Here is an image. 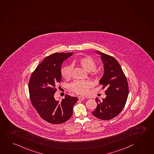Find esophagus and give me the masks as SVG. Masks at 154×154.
<instances>
[{
	"instance_id": "1",
	"label": "esophagus",
	"mask_w": 154,
	"mask_h": 154,
	"mask_svg": "<svg viewBox=\"0 0 154 154\" xmlns=\"http://www.w3.org/2000/svg\"><path fill=\"white\" fill-rule=\"evenodd\" d=\"M78 99L79 100L82 101L84 100V99H85V98L83 97H81V96H79Z\"/></svg>"
}]
</instances>
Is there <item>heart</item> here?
Returning <instances> with one entry per match:
<instances>
[{"mask_svg": "<svg viewBox=\"0 0 154 154\" xmlns=\"http://www.w3.org/2000/svg\"><path fill=\"white\" fill-rule=\"evenodd\" d=\"M79 64L83 67L87 72H90L91 75H98L99 72L95 69L97 64L95 61L91 57H84L78 61ZM73 66L72 64L66 65L63 67L61 70V74L63 78L68 79L72 75ZM91 84L87 80H76L73 81L69 85V89L73 92L78 94L86 95L88 92Z\"/></svg>", "mask_w": 154, "mask_h": 154, "instance_id": "b5f03b06", "label": "heart"}]
</instances>
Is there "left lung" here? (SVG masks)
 Here are the masks:
<instances>
[{"instance_id":"left-lung-1","label":"left lung","mask_w":154,"mask_h":154,"mask_svg":"<svg viewBox=\"0 0 154 154\" xmlns=\"http://www.w3.org/2000/svg\"><path fill=\"white\" fill-rule=\"evenodd\" d=\"M98 53L101 55L104 65V73L99 84L103 88H106V97L102 101L95 99L97 107L92 114L101 120H110L117 116L125 105L129 85L126 76L116 59L106 54Z\"/></svg>"}]
</instances>
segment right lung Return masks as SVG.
<instances>
[{"mask_svg":"<svg viewBox=\"0 0 154 154\" xmlns=\"http://www.w3.org/2000/svg\"><path fill=\"white\" fill-rule=\"evenodd\" d=\"M73 53H54L45 57L31 74L29 81L30 99L43 119L53 124H60L69 120L76 97L65 95L61 101L54 97L56 86L61 81V66L63 60Z\"/></svg>","mask_w":154,"mask_h":154,"instance_id":"right-lung-1","label":"right lung"}]
</instances>
